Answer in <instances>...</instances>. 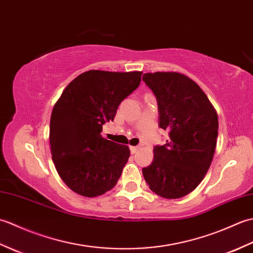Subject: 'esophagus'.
Returning <instances> with one entry per match:
<instances>
[{"label":"esophagus","mask_w":253,"mask_h":253,"mask_svg":"<svg viewBox=\"0 0 253 253\" xmlns=\"http://www.w3.org/2000/svg\"><path fill=\"white\" fill-rule=\"evenodd\" d=\"M139 148H140L139 146H136V147H130V152H131L132 154H135V153L138 151V150H139Z\"/></svg>","instance_id":"esophagus-1"}]
</instances>
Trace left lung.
Masks as SVG:
<instances>
[{"instance_id": "left-lung-1", "label": "left lung", "mask_w": 253, "mask_h": 253, "mask_svg": "<svg viewBox=\"0 0 253 253\" xmlns=\"http://www.w3.org/2000/svg\"><path fill=\"white\" fill-rule=\"evenodd\" d=\"M143 82L157 96L159 125L169 130L154 147L152 164L142 169L150 189L165 199L185 197L206 176L215 152L217 113L197 83L177 72L146 73Z\"/></svg>"}]
</instances>
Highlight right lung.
Here are the masks:
<instances>
[{
  "mask_svg": "<svg viewBox=\"0 0 253 253\" xmlns=\"http://www.w3.org/2000/svg\"><path fill=\"white\" fill-rule=\"evenodd\" d=\"M141 75L84 72L68 84L53 107V163L62 180L78 195L101 196L120 179L130 150L102 137V126L114 120L121 102L140 84Z\"/></svg>",
  "mask_w": 253,
  "mask_h": 253,
  "instance_id": "obj_1",
  "label": "right lung"
}]
</instances>
